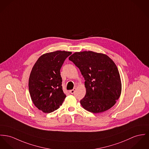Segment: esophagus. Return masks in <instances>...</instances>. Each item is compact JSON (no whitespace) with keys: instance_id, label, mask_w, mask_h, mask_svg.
I'll return each instance as SVG.
<instances>
[{"instance_id":"34e87169","label":"esophagus","mask_w":149,"mask_h":149,"mask_svg":"<svg viewBox=\"0 0 149 149\" xmlns=\"http://www.w3.org/2000/svg\"><path fill=\"white\" fill-rule=\"evenodd\" d=\"M75 91H76V88H74V89H72V90H71L70 91V93H71V94H73V93H74V92H75Z\"/></svg>"}]
</instances>
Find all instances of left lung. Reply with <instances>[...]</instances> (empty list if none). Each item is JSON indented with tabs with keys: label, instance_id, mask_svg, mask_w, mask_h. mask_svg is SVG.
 I'll use <instances>...</instances> for the list:
<instances>
[{
	"label": "left lung",
	"instance_id": "left-lung-1",
	"mask_svg": "<svg viewBox=\"0 0 149 149\" xmlns=\"http://www.w3.org/2000/svg\"><path fill=\"white\" fill-rule=\"evenodd\" d=\"M86 80V93L80 104L98 113L112 108L120 96L121 81L115 62L106 54L92 51L75 52L70 57Z\"/></svg>",
	"mask_w": 149,
	"mask_h": 149
}]
</instances>
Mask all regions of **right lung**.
Wrapping results in <instances>:
<instances>
[{
	"mask_svg": "<svg viewBox=\"0 0 149 149\" xmlns=\"http://www.w3.org/2000/svg\"><path fill=\"white\" fill-rule=\"evenodd\" d=\"M71 52L57 50L42 55L32 69L29 78V91L34 105L44 113L58 109L66 95L62 86L60 70Z\"/></svg>",
	"mask_w": 149,
	"mask_h": 149,
	"instance_id": "add662e5",
	"label": "right lung"
}]
</instances>
